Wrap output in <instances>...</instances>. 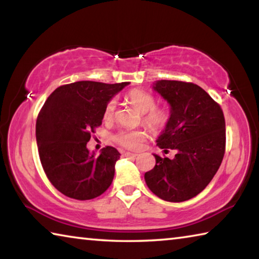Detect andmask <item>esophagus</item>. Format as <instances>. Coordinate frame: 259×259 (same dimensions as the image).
<instances>
[{"instance_id": "34e87169", "label": "esophagus", "mask_w": 259, "mask_h": 259, "mask_svg": "<svg viewBox=\"0 0 259 259\" xmlns=\"http://www.w3.org/2000/svg\"><path fill=\"white\" fill-rule=\"evenodd\" d=\"M123 156H129V157H136L137 154L136 153H129V152H124L123 153Z\"/></svg>"}]
</instances>
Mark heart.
Returning <instances> with one entry per match:
<instances>
[{
	"label": "heart",
	"instance_id": "heart-1",
	"mask_svg": "<svg viewBox=\"0 0 259 259\" xmlns=\"http://www.w3.org/2000/svg\"><path fill=\"white\" fill-rule=\"evenodd\" d=\"M126 100L143 113V123L148 128L159 131L164 129L169 123L171 112L166 107H156V99L153 95L144 90L133 89L126 94ZM116 100L109 99L104 107L103 117L106 122H111L115 119L116 115ZM146 133L143 130H121L114 135V142L120 146L129 148V150H137L146 138Z\"/></svg>",
	"mask_w": 259,
	"mask_h": 259
}]
</instances>
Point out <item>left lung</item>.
<instances>
[{
	"label": "left lung",
	"mask_w": 259,
	"mask_h": 259,
	"mask_svg": "<svg viewBox=\"0 0 259 259\" xmlns=\"http://www.w3.org/2000/svg\"><path fill=\"white\" fill-rule=\"evenodd\" d=\"M153 89L170 104L169 123L156 143L172 160L154 154L156 164L145 182L156 196L169 202L194 198L211 182L225 154L224 114L202 88L191 82L161 80Z\"/></svg>",
	"instance_id": "1"
}]
</instances>
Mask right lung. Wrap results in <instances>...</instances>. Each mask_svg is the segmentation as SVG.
Masks as SVG:
<instances>
[{
    "label": "right lung",
    "mask_w": 259,
    "mask_h": 259,
    "mask_svg": "<svg viewBox=\"0 0 259 259\" xmlns=\"http://www.w3.org/2000/svg\"><path fill=\"white\" fill-rule=\"evenodd\" d=\"M128 84L78 81L61 85L38 113L36 143L43 170L68 198L91 200L111 186L119 151L106 146L96 156L87 143L102 125L105 105Z\"/></svg>",
    "instance_id": "add662e5"
}]
</instances>
